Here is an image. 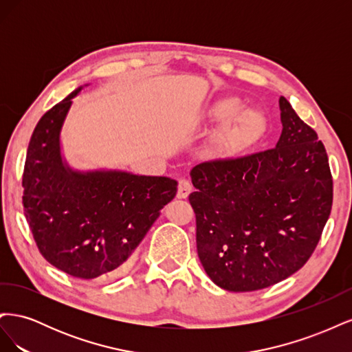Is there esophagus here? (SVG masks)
<instances>
[{
    "label": "esophagus",
    "instance_id": "1",
    "mask_svg": "<svg viewBox=\"0 0 352 352\" xmlns=\"http://www.w3.org/2000/svg\"><path fill=\"white\" fill-rule=\"evenodd\" d=\"M192 192V185H190L186 179H179L177 182V198H186Z\"/></svg>",
    "mask_w": 352,
    "mask_h": 352
}]
</instances>
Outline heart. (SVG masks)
<instances>
[{
	"label": "heart",
	"instance_id": "b5f03b06",
	"mask_svg": "<svg viewBox=\"0 0 352 352\" xmlns=\"http://www.w3.org/2000/svg\"><path fill=\"white\" fill-rule=\"evenodd\" d=\"M238 97H221L208 104L206 114L212 122H226L216 140V153L221 157L235 155L254 146L267 131L263 111L245 109Z\"/></svg>",
	"mask_w": 352,
	"mask_h": 352
}]
</instances>
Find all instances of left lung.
<instances>
[{
	"mask_svg": "<svg viewBox=\"0 0 352 352\" xmlns=\"http://www.w3.org/2000/svg\"><path fill=\"white\" fill-rule=\"evenodd\" d=\"M272 150L190 170L197 251L208 278L250 292L300 270L322 238L333 202L326 148L285 97Z\"/></svg>",
	"mask_w": 352,
	"mask_h": 352,
	"instance_id": "8db88e82",
	"label": "left lung"
}]
</instances>
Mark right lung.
I'll use <instances>...</instances> for the list:
<instances>
[{
    "label": "right lung",
    "mask_w": 352,
    "mask_h": 352,
    "mask_svg": "<svg viewBox=\"0 0 352 352\" xmlns=\"http://www.w3.org/2000/svg\"><path fill=\"white\" fill-rule=\"evenodd\" d=\"M50 109L35 126L23 170V210L36 247L73 278L120 273L150 230L177 182L124 172H72L61 162L60 131L72 98Z\"/></svg>",
    "instance_id": "right-lung-1"
}]
</instances>
